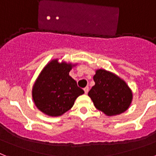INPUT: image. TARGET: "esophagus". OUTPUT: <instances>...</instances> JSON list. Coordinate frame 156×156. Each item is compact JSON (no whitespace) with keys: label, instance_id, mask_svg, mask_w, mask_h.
<instances>
[{"label":"esophagus","instance_id":"34e87169","mask_svg":"<svg viewBox=\"0 0 156 156\" xmlns=\"http://www.w3.org/2000/svg\"><path fill=\"white\" fill-rule=\"evenodd\" d=\"M83 90H84L85 94H87V93L89 92V87H88V86H86V87H85V88L83 89Z\"/></svg>","mask_w":156,"mask_h":156}]
</instances>
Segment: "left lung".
<instances>
[{
    "label": "left lung",
    "mask_w": 156,
    "mask_h": 156,
    "mask_svg": "<svg viewBox=\"0 0 156 156\" xmlns=\"http://www.w3.org/2000/svg\"><path fill=\"white\" fill-rule=\"evenodd\" d=\"M95 85L89 91L98 110L107 116L120 114L128 109L133 99V94L122 79L110 72L98 70L94 76Z\"/></svg>",
    "instance_id": "1"
}]
</instances>
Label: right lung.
I'll return each mask as SVG.
<instances>
[{"label": "right lung", "instance_id": "right-lung-1", "mask_svg": "<svg viewBox=\"0 0 156 156\" xmlns=\"http://www.w3.org/2000/svg\"><path fill=\"white\" fill-rule=\"evenodd\" d=\"M71 67V64L53 60L42 70L32 90L34 102L41 112L48 116H61L84 94L69 75Z\"/></svg>", "mask_w": 156, "mask_h": 156}]
</instances>
